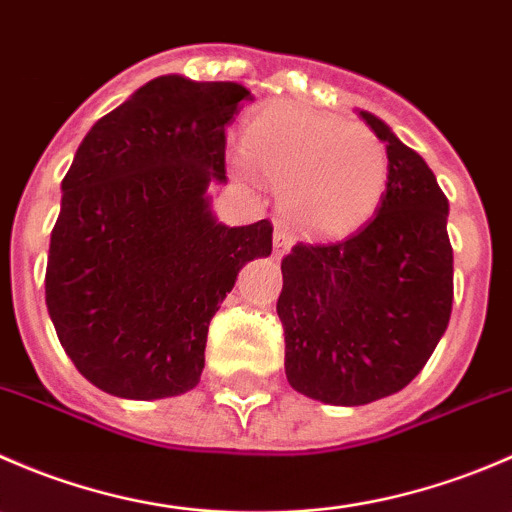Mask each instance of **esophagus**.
Segmentation results:
<instances>
[{
	"instance_id": "1",
	"label": "esophagus",
	"mask_w": 512,
	"mask_h": 512,
	"mask_svg": "<svg viewBox=\"0 0 512 512\" xmlns=\"http://www.w3.org/2000/svg\"><path fill=\"white\" fill-rule=\"evenodd\" d=\"M289 247H292V235H289V230L285 225H277L275 227V255L282 257Z\"/></svg>"
}]
</instances>
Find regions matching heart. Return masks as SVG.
Returning a JSON list of instances; mask_svg holds the SVG:
<instances>
[{
    "mask_svg": "<svg viewBox=\"0 0 512 512\" xmlns=\"http://www.w3.org/2000/svg\"><path fill=\"white\" fill-rule=\"evenodd\" d=\"M237 170H257L280 188V210L312 235H344L379 208L389 183V153L361 123L297 103L265 108L247 128Z\"/></svg>",
    "mask_w": 512,
    "mask_h": 512,
    "instance_id": "1",
    "label": "heart"
}]
</instances>
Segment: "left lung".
<instances>
[{"instance_id":"obj_1","label":"left lung","mask_w":512,"mask_h":512,"mask_svg":"<svg viewBox=\"0 0 512 512\" xmlns=\"http://www.w3.org/2000/svg\"><path fill=\"white\" fill-rule=\"evenodd\" d=\"M386 143L389 183L374 220L334 242H297L277 299L294 391L361 406L416 379L451 319L448 198L426 160L361 111Z\"/></svg>"}]
</instances>
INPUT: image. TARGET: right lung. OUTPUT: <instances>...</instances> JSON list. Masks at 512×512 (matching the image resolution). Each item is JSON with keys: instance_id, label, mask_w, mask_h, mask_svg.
<instances>
[{"instance_id": "1", "label": "right lung", "mask_w": 512, "mask_h": 512, "mask_svg": "<svg viewBox=\"0 0 512 512\" xmlns=\"http://www.w3.org/2000/svg\"><path fill=\"white\" fill-rule=\"evenodd\" d=\"M252 94L158 76L98 118L61 180L46 309L76 369L118 399H168L200 381L210 319L272 223L227 227L225 126Z\"/></svg>"}]
</instances>
